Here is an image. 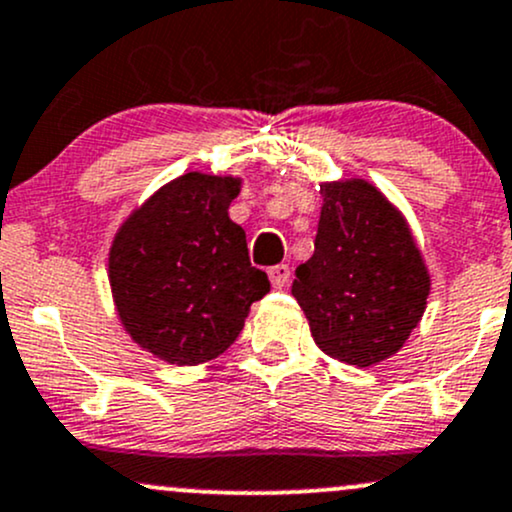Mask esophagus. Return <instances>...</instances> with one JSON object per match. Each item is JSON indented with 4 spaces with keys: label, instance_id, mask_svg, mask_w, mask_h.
I'll use <instances>...</instances> for the list:
<instances>
[{
    "label": "esophagus",
    "instance_id": "obj_1",
    "mask_svg": "<svg viewBox=\"0 0 512 512\" xmlns=\"http://www.w3.org/2000/svg\"><path fill=\"white\" fill-rule=\"evenodd\" d=\"M269 274V282H272L274 289H284L291 279V267L289 265H274L267 269Z\"/></svg>",
    "mask_w": 512,
    "mask_h": 512
}]
</instances>
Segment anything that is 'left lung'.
Returning a JSON list of instances; mask_svg holds the SVG:
<instances>
[{
    "label": "left lung",
    "instance_id": "8db88e82",
    "mask_svg": "<svg viewBox=\"0 0 512 512\" xmlns=\"http://www.w3.org/2000/svg\"><path fill=\"white\" fill-rule=\"evenodd\" d=\"M320 196L316 250L296 267L291 294L325 355L372 367L418 328L430 272L403 213L374 184L323 182Z\"/></svg>",
    "mask_w": 512,
    "mask_h": 512
}]
</instances>
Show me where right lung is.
<instances>
[{
	"label": "right lung",
	"instance_id": "right-lung-1",
	"mask_svg": "<svg viewBox=\"0 0 512 512\" xmlns=\"http://www.w3.org/2000/svg\"><path fill=\"white\" fill-rule=\"evenodd\" d=\"M240 177L187 172L160 187L116 230L109 284L121 325L150 355L194 367L233 345L269 291L230 221Z\"/></svg>",
	"mask_w": 512,
	"mask_h": 512
}]
</instances>
